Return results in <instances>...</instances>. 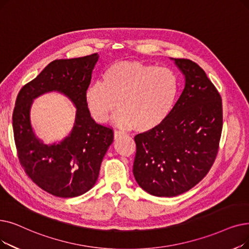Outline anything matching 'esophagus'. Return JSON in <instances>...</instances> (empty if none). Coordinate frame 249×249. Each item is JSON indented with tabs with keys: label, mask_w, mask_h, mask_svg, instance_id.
Here are the masks:
<instances>
[{
	"label": "esophagus",
	"mask_w": 249,
	"mask_h": 249,
	"mask_svg": "<svg viewBox=\"0 0 249 249\" xmlns=\"http://www.w3.org/2000/svg\"><path fill=\"white\" fill-rule=\"evenodd\" d=\"M124 135V133L123 132H121V131H115L114 132V139L115 140H117V139H119V138H120V137H122Z\"/></svg>",
	"instance_id": "esophagus-1"
}]
</instances>
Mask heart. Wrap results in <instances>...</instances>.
I'll return each mask as SVG.
<instances>
[{"instance_id": "heart-1", "label": "heart", "mask_w": 249, "mask_h": 249, "mask_svg": "<svg viewBox=\"0 0 249 249\" xmlns=\"http://www.w3.org/2000/svg\"><path fill=\"white\" fill-rule=\"evenodd\" d=\"M179 89L177 75L166 67L139 61H119L85 91V102L94 120L106 123L115 112L123 128L145 132L158 127L171 113Z\"/></svg>"}]
</instances>
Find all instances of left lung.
Wrapping results in <instances>:
<instances>
[{
	"label": "left lung",
	"instance_id": "obj_1",
	"mask_svg": "<svg viewBox=\"0 0 249 249\" xmlns=\"http://www.w3.org/2000/svg\"><path fill=\"white\" fill-rule=\"evenodd\" d=\"M170 59L184 76V89L163 123L135 136L134 178L159 197L184 193L208 174L223 126L221 95L205 72L190 60Z\"/></svg>",
	"mask_w": 249,
	"mask_h": 249
}]
</instances>
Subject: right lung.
<instances>
[{
  "label": "right lung",
  "instance_id": "add662e5",
  "mask_svg": "<svg viewBox=\"0 0 249 249\" xmlns=\"http://www.w3.org/2000/svg\"><path fill=\"white\" fill-rule=\"evenodd\" d=\"M99 58L92 53L53 61L17 96L13 130L19 160L36 185L58 197L79 196L90 190L113 143V130L93 120L85 102ZM49 92L66 96L77 109L70 134L53 144H45L35 134L30 117L33 101Z\"/></svg>",
  "mask_w": 249,
  "mask_h": 249
}]
</instances>
